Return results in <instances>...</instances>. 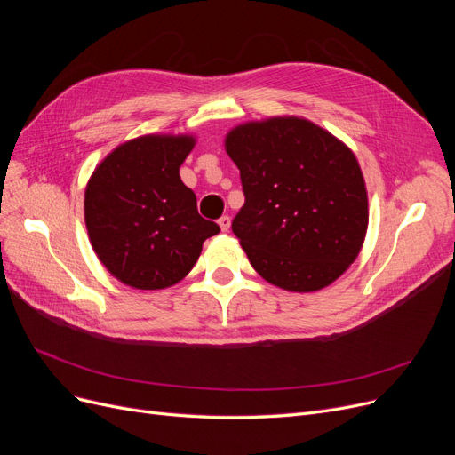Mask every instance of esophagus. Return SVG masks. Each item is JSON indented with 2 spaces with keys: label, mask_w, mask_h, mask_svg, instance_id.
Here are the masks:
<instances>
[{
  "label": "esophagus",
  "mask_w": 455,
  "mask_h": 455,
  "mask_svg": "<svg viewBox=\"0 0 455 455\" xmlns=\"http://www.w3.org/2000/svg\"><path fill=\"white\" fill-rule=\"evenodd\" d=\"M218 226H220V229H222V231H228L229 226H231V218L229 216H222V218L218 220Z\"/></svg>",
  "instance_id": "esophagus-1"
}]
</instances>
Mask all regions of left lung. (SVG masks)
Masks as SVG:
<instances>
[{
	"mask_svg": "<svg viewBox=\"0 0 455 455\" xmlns=\"http://www.w3.org/2000/svg\"><path fill=\"white\" fill-rule=\"evenodd\" d=\"M224 146L244 191L231 229L259 277L299 294L341 277L368 229L366 184L351 148L296 116L243 123Z\"/></svg>",
	"mask_w": 455,
	"mask_h": 455,
	"instance_id": "8db88e82",
	"label": "left lung"
}]
</instances>
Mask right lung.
<instances>
[{
    "label": "right lung",
    "mask_w": 455,
    "mask_h": 455,
    "mask_svg": "<svg viewBox=\"0 0 455 455\" xmlns=\"http://www.w3.org/2000/svg\"><path fill=\"white\" fill-rule=\"evenodd\" d=\"M194 134H144L96 164L85 188V226L94 254L117 281L163 291L196 266L218 224L197 212L180 178Z\"/></svg>",
    "instance_id": "obj_1"
}]
</instances>
